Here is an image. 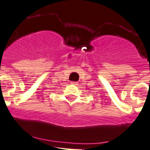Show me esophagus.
<instances>
[{
	"instance_id": "esophagus-1",
	"label": "esophagus",
	"mask_w": 150,
	"mask_h": 150,
	"mask_svg": "<svg viewBox=\"0 0 150 150\" xmlns=\"http://www.w3.org/2000/svg\"><path fill=\"white\" fill-rule=\"evenodd\" d=\"M76 82H75V81H71V84H73V85H76Z\"/></svg>"
}]
</instances>
